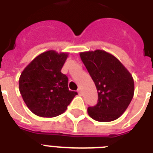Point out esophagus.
I'll list each match as a JSON object with an SVG mask.
<instances>
[{
    "label": "esophagus",
    "mask_w": 153,
    "mask_h": 153,
    "mask_svg": "<svg viewBox=\"0 0 153 153\" xmlns=\"http://www.w3.org/2000/svg\"><path fill=\"white\" fill-rule=\"evenodd\" d=\"M78 93H79V95H82V90L80 88H79V90H78Z\"/></svg>",
    "instance_id": "1"
}]
</instances>
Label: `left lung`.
Segmentation results:
<instances>
[{"label": "left lung", "mask_w": 153, "mask_h": 153, "mask_svg": "<svg viewBox=\"0 0 153 153\" xmlns=\"http://www.w3.org/2000/svg\"><path fill=\"white\" fill-rule=\"evenodd\" d=\"M80 57L98 90V103L88 107L89 116L102 122L116 120L133 99L132 74L115 56L103 50L81 52Z\"/></svg>", "instance_id": "1"}]
</instances>
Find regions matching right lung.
<instances>
[{
	"mask_svg": "<svg viewBox=\"0 0 153 153\" xmlns=\"http://www.w3.org/2000/svg\"><path fill=\"white\" fill-rule=\"evenodd\" d=\"M68 53L50 50L35 58L22 71L19 90L27 108L42 117L63 114L78 93L69 91L68 78L61 72Z\"/></svg>",
	"mask_w": 153,
	"mask_h": 153,
	"instance_id": "add662e5",
	"label": "right lung"
}]
</instances>
